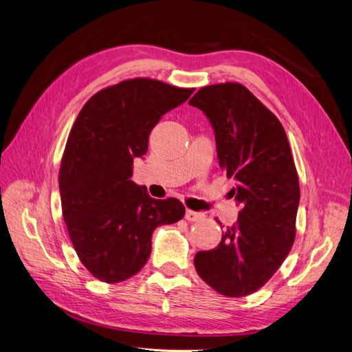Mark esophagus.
<instances>
[{
	"mask_svg": "<svg viewBox=\"0 0 352 352\" xmlns=\"http://www.w3.org/2000/svg\"><path fill=\"white\" fill-rule=\"evenodd\" d=\"M202 217H204L202 212H197V211H192V210H186V212H185V219L188 221H199Z\"/></svg>",
	"mask_w": 352,
	"mask_h": 352,
	"instance_id": "obj_1",
	"label": "esophagus"
}]
</instances>
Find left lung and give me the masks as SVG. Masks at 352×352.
<instances>
[{
  "label": "left lung",
  "mask_w": 352,
  "mask_h": 352,
  "mask_svg": "<svg viewBox=\"0 0 352 352\" xmlns=\"http://www.w3.org/2000/svg\"><path fill=\"white\" fill-rule=\"evenodd\" d=\"M189 104L214 131L219 166L236 180L230 192L241 206L217 247L197 252L195 269L221 295H250L280 267L295 239L300 184L289 142L278 117L239 83L201 88Z\"/></svg>",
  "instance_id": "1"
}]
</instances>
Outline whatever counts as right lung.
<instances>
[{
    "label": "right lung",
    "instance_id": "1",
    "mask_svg": "<svg viewBox=\"0 0 352 352\" xmlns=\"http://www.w3.org/2000/svg\"><path fill=\"white\" fill-rule=\"evenodd\" d=\"M192 92L124 80L95 94L72 127L58 176L63 217L82 264L102 282L132 278L150 258L153 232L185 216L179 199H154L131 177L154 126Z\"/></svg>",
    "mask_w": 352,
    "mask_h": 352
}]
</instances>
